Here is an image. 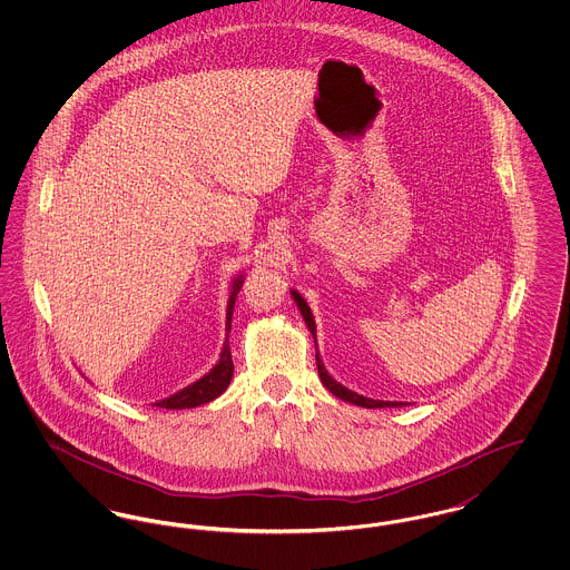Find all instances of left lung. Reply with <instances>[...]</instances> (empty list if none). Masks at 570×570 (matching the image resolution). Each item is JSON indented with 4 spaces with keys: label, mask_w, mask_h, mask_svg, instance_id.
I'll use <instances>...</instances> for the list:
<instances>
[{
    "label": "left lung",
    "mask_w": 570,
    "mask_h": 570,
    "mask_svg": "<svg viewBox=\"0 0 570 570\" xmlns=\"http://www.w3.org/2000/svg\"><path fill=\"white\" fill-rule=\"evenodd\" d=\"M291 297L295 298L298 312H301V316H303L305 325H307V328H309V333H312V335H316V323H314V316H312V309H309L307 301L301 297L295 288H291ZM316 365H318V374H321L323 384H325L326 389H328V391H331L335 397H340L342 402H348V404H354V406L361 407L406 406V402H382V400H372V397H365V395H358V393H354V391H351L348 386H344L342 382H337V380L333 379V376L326 372L325 363H323L321 354H316Z\"/></svg>",
    "instance_id": "1"
}]
</instances>
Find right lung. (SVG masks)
Segmentation results:
<instances>
[{
  "label": "right lung",
  "mask_w": 570,
  "mask_h": 570,
  "mask_svg": "<svg viewBox=\"0 0 570 570\" xmlns=\"http://www.w3.org/2000/svg\"><path fill=\"white\" fill-rule=\"evenodd\" d=\"M242 279L244 273H239L237 277H233L230 282V291H228V301H226V340L222 344V353L217 358L216 365L203 376V379L191 382L188 386H184L181 391L158 400L154 406L166 407V410H184V407L203 406L214 402L219 397L230 380H233V358H230V348H228V333H230V321H233V307H235V297L242 288Z\"/></svg>",
  "instance_id": "obj_1"
}]
</instances>
